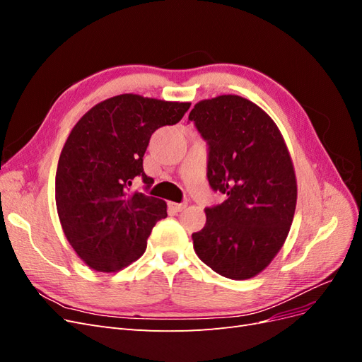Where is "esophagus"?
I'll return each instance as SVG.
<instances>
[{
	"mask_svg": "<svg viewBox=\"0 0 362 362\" xmlns=\"http://www.w3.org/2000/svg\"><path fill=\"white\" fill-rule=\"evenodd\" d=\"M169 208H170L172 211H175V213H180V211H182V210H185V208H187V202H181V204L170 202Z\"/></svg>",
	"mask_w": 362,
	"mask_h": 362,
	"instance_id": "34e87169",
	"label": "esophagus"
}]
</instances>
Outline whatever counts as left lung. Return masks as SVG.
I'll use <instances>...</instances> for the list:
<instances>
[{"instance_id": "1", "label": "left lung", "mask_w": 362, "mask_h": 362, "mask_svg": "<svg viewBox=\"0 0 362 362\" xmlns=\"http://www.w3.org/2000/svg\"><path fill=\"white\" fill-rule=\"evenodd\" d=\"M189 120L208 145L206 178L226 199L205 208L193 247L229 279L258 275L282 247L294 217L298 184L286 141L272 117L237 95L194 105Z\"/></svg>"}]
</instances>
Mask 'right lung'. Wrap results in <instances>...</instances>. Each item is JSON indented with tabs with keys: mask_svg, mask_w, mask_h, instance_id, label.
Instances as JSON below:
<instances>
[{
	"mask_svg": "<svg viewBox=\"0 0 362 362\" xmlns=\"http://www.w3.org/2000/svg\"><path fill=\"white\" fill-rule=\"evenodd\" d=\"M189 108L124 93L92 107L72 128L59 158L56 204L64 235L90 269L117 272L145 254L168 205L129 187L137 177L151 187L154 180L144 172L149 139Z\"/></svg>",
	"mask_w": 362,
	"mask_h": 362,
	"instance_id": "1",
	"label": "right lung"
}]
</instances>
